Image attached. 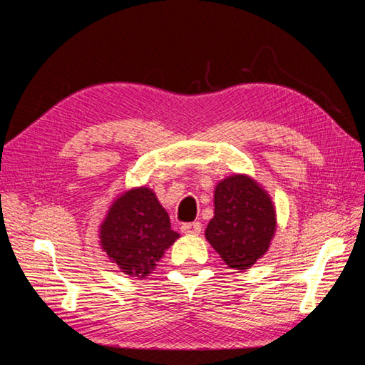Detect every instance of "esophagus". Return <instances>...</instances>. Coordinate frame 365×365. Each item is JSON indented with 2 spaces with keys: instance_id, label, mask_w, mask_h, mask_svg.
<instances>
[{
  "instance_id": "esophagus-1",
  "label": "esophagus",
  "mask_w": 365,
  "mask_h": 365,
  "mask_svg": "<svg viewBox=\"0 0 365 365\" xmlns=\"http://www.w3.org/2000/svg\"><path fill=\"white\" fill-rule=\"evenodd\" d=\"M201 224L200 222H188V224H183L180 227L182 233L185 235H200L201 233Z\"/></svg>"
}]
</instances>
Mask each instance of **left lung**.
Segmentation results:
<instances>
[{"instance_id": "obj_1", "label": "left lung", "mask_w": 365, "mask_h": 365, "mask_svg": "<svg viewBox=\"0 0 365 365\" xmlns=\"http://www.w3.org/2000/svg\"><path fill=\"white\" fill-rule=\"evenodd\" d=\"M270 196L248 175H232L214 190L206 240L228 267L246 270L269 250L275 233Z\"/></svg>"}]
</instances>
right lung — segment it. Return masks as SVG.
I'll use <instances>...</instances> for the list:
<instances>
[{"label": "right lung", "instance_id": "right-lung-1", "mask_svg": "<svg viewBox=\"0 0 365 365\" xmlns=\"http://www.w3.org/2000/svg\"><path fill=\"white\" fill-rule=\"evenodd\" d=\"M180 237L153 190L141 187L120 195L100 228L101 246L109 259L130 277L145 279L164 251Z\"/></svg>", "mask_w": 365, "mask_h": 365}]
</instances>
